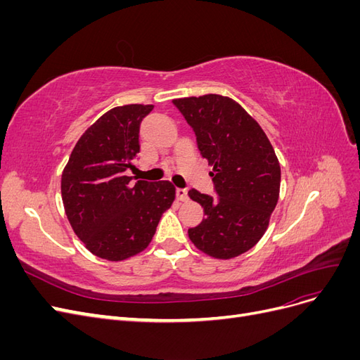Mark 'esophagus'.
Returning a JSON list of instances; mask_svg holds the SVG:
<instances>
[{
	"mask_svg": "<svg viewBox=\"0 0 360 360\" xmlns=\"http://www.w3.org/2000/svg\"><path fill=\"white\" fill-rule=\"evenodd\" d=\"M176 193H177V198L180 200V201H186L188 200V189H177L176 191Z\"/></svg>",
	"mask_w": 360,
	"mask_h": 360,
	"instance_id": "obj_1",
	"label": "esophagus"
}]
</instances>
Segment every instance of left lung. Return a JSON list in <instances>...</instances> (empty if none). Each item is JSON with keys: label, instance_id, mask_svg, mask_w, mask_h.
<instances>
[{"label": "left lung", "instance_id": "8db88e82", "mask_svg": "<svg viewBox=\"0 0 360 360\" xmlns=\"http://www.w3.org/2000/svg\"><path fill=\"white\" fill-rule=\"evenodd\" d=\"M172 103L213 167L216 197L189 191L205 214L198 226L189 228V238L213 258H234L259 242L278 204L281 167L275 150L264 130L230 97L205 94Z\"/></svg>", "mask_w": 360, "mask_h": 360}]
</instances>
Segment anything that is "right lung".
<instances>
[{"label": "right lung", "instance_id": "1", "mask_svg": "<svg viewBox=\"0 0 360 360\" xmlns=\"http://www.w3.org/2000/svg\"><path fill=\"white\" fill-rule=\"evenodd\" d=\"M153 105L112 108L85 130L61 176V197L75 234L96 257L122 261L144 250L176 188L167 180L132 183L139 126Z\"/></svg>", "mask_w": 360, "mask_h": 360}]
</instances>
